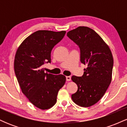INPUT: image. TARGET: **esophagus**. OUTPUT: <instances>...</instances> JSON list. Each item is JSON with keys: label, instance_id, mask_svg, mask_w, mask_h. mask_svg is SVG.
<instances>
[{"label": "esophagus", "instance_id": "esophagus-1", "mask_svg": "<svg viewBox=\"0 0 127 127\" xmlns=\"http://www.w3.org/2000/svg\"><path fill=\"white\" fill-rule=\"evenodd\" d=\"M70 80H71L70 76H66V81H70Z\"/></svg>", "mask_w": 127, "mask_h": 127}]
</instances>
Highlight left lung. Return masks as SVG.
<instances>
[{"label":"left lung","instance_id":"left-lung-1","mask_svg":"<svg viewBox=\"0 0 127 127\" xmlns=\"http://www.w3.org/2000/svg\"><path fill=\"white\" fill-rule=\"evenodd\" d=\"M67 36L79 46L81 62L87 65L82 76H72L78 90L72 98L81 107H90L102 98L111 82L113 66L111 51L103 39L88 27H77Z\"/></svg>","mask_w":127,"mask_h":127}]
</instances>
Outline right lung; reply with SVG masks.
I'll list each match as a JSON object with an SVG mask.
<instances>
[{"instance_id": "add662e5", "label": "right lung", "mask_w": 127, "mask_h": 127, "mask_svg": "<svg viewBox=\"0 0 127 127\" xmlns=\"http://www.w3.org/2000/svg\"><path fill=\"white\" fill-rule=\"evenodd\" d=\"M65 31L38 30L20 45L14 60V70L20 88L32 104L45 110L57 102L60 89L65 82V76L45 73L43 65L50 63L51 52L63 38Z\"/></svg>"}]
</instances>
